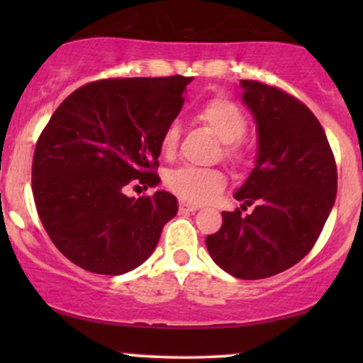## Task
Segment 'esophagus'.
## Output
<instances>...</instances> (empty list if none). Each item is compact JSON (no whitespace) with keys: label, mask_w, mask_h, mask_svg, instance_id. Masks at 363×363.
<instances>
[{"label":"esophagus","mask_w":363,"mask_h":363,"mask_svg":"<svg viewBox=\"0 0 363 363\" xmlns=\"http://www.w3.org/2000/svg\"><path fill=\"white\" fill-rule=\"evenodd\" d=\"M198 205H193V203H186V201H181L179 203V210L181 211H196L198 210Z\"/></svg>","instance_id":"obj_1"}]
</instances>
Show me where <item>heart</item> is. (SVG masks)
I'll list each match as a JSON object with an SVG mask.
<instances>
[{
	"label": "heart",
	"mask_w": 363,
	"mask_h": 363,
	"mask_svg": "<svg viewBox=\"0 0 363 363\" xmlns=\"http://www.w3.org/2000/svg\"><path fill=\"white\" fill-rule=\"evenodd\" d=\"M198 119L222 140L225 160L239 165L245 160L242 136L247 131V118L230 99L215 97L199 107ZM181 138L177 123H170L160 138L162 155L172 158ZM165 184L174 194L187 203H208L215 199L227 186V176L220 169L179 167L165 177Z\"/></svg>",
	"instance_id": "obj_1"
}]
</instances>
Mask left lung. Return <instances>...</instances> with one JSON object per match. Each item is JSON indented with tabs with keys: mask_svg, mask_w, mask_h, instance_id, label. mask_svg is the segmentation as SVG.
Returning a JSON list of instances; mask_svg holds the SVG:
<instances>
[{
	"mask_svg": "<svg viewBox=\"0 0 363 363\" xmlns=\"http://www.w3.org/2000/svg\"><path fill=\"white\" fill-rule=\"evenodd\" d=\"M257 123L256 167L235 193L254 206L223 211L206 237L210 256L240 280H261L297 264L319 239L335 205L338 172L323 126L306 104L278 86L242 80Z\"/></svg>",
	"mask_w": 363,
	"mask_h": 363,
	"instance_id": "obj_1",
	"label": "left lung"
}]
</instances>
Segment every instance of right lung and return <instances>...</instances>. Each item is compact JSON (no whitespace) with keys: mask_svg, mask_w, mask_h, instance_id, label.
<instances>
[{"mask_svg":"<svg viewBox=\"0 0 363 363\" xmlns=\"http://www.w3.org/2000/svg\"><path fill=\"white\" fill-rule=\"evenodd\" d=\"M193 77L106 78L69 94L45 124L32 160V193L62 256L99 274L140 266L177 213L176 196L128 198L158 184L160 138ZM140 187V186H136Z\"/></svg>","mask_w":363,"mask_h":363,"instance_id":"add662e5","label":"right lung"}]
</instances>
